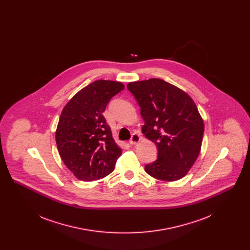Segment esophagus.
Masks as SVG:
<instances>
[{
	"label": "esophagus",
	"instance_id": "1",
	"mask_svg": "<svg viewBox=\"0 0 250 250\" xmlns=\"http://www.w3.org/2000/svg\"><path fill=\"white\" fill-rule=\"evenodd\" d=\"M140 141H141V137H140V135H139V134H137V133H134V134L132 135V137H131L129 143H130L131 145H136V144L139 143Z\"/></svg>",
	"mask_w": 250,
	"mask_h": 250
}]
</instances>
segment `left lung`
Returning <instances> with one entry per match:
<instances>
[{
  "instance_id": "1",
  "label": "left lung",
  "mask_w": 250,
  "mask_h": 250,
  "mask_svg": "<svg viewBox=\"0 0 250 250\" xmlns=\"http://www.w3.org/2000/svg\"><path fill=\"white\" fill-rule=\"evenodd\" d=\"M141 107L143 133L158 155L145 171L154 178L176 181L187 175L201 152L204 125L193 99L160 79L127 84Z\"/></svg>"
}]
</instances>
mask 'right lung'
Returning a JSON list of instances; mask_svg holds the SVG:
<instances>
[{"instance_id":"right-lung-1","label":"right lung","mask_w":250,"mask_h":250,"mask_svg":"<svg viewBox=\"0 0 250 250\" xmlns=\"http://www.w3.org/2000/svg\"><path fill=\"white\" fill-rule=\"evenodd\" d=\"M124 88L119 82L95 81L62 108L56 144L62 160L79 180L90 182L106 177L122 155L103 112L109 100Z\"/></svg>"}]
</instances>
